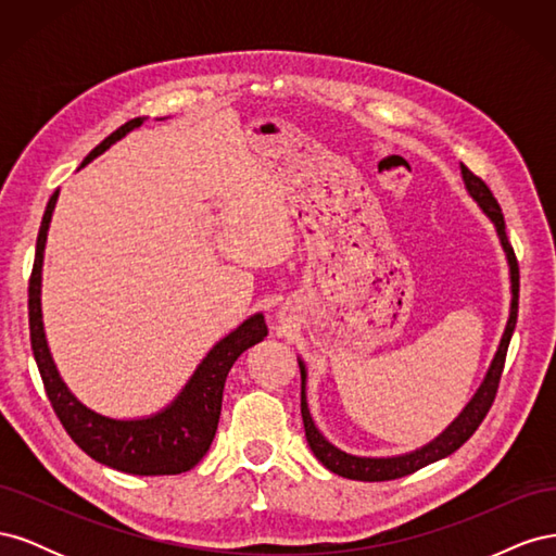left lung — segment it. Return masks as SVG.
Masks as SVG:
<instances>
[{"label": "left lung", "instance_id": "left-lung-1", "mask_svg": "<svg viewBox=\"0 0 556 556\" xmlns=\"http://www.w3.org/2000/svg\"><path fill=\"white\" fill-rule=\"evenodd\" d=\"M462 178L468 194L478 201V206L482 208V213L490 217L496 227L498 241L503 245V252H506V260L510 266V292H513V301H510V317L506 331L501 336V343L496 355L492 359L490 371H486L482 384L478 387V392L473 394L466 403V408L459 413V417L435 439L427 445H422L415 452L408 454H399V457H357V454H348L343 450H339L336 445H331L319 429L315 427L311 410H308V401H306V364L299 359V368H301V417H304V429H306V441L313 450L315 457L323 462V466H327L331 473L348 478V480H362V482H382V480H396L403 476H410L415 470L425 468L433 462L445 459L447 454H452L454 450H459L470 435L476 433V429L482 425L484 415L490 413L496 390H498V380L503 374V364H506V352H508V343L513 339V331L517 325V301H519V266H517V257L515 250L508 243L506 237V220H503V213L498 201L494 199L492 190L486 188L484 180L478 178L468 166L462 164Z\"/></svg>", "mask_w": 556, "mask_h": 556}]
</instances>
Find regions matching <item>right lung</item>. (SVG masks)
Masks as SVG:
<instances>
[{
  "label": "right lung",
  "mask_w": 556,
  "mask_h": 556,
  "mask_svg": "<svg viewBox=\"0 0 556 556\" xmlns=\"http://www.w3.org/2000/svg\"><path fill=\"white\" fill-rule=\"evenodd\" d=\"M141 125L143 117H134L121 129H115L83 160L80 169ZM58 194L60 190L53 192L46 206L37 237L35 268H31L29 278V341L50 406H53L66 433L72 435V441L99 464L131 476L185 473L201 462L215 439L229 368L248 348L264 341L268 333L264 315H250L243 325L227 333L223 341H217L208 355L201 359L180 394L160 413L139 419H113L94 413L86 403H80L60 378L58 366L50 357L41 319V266Z\"/></svg>",
  "instance_id": "1"
}]
</instances>
